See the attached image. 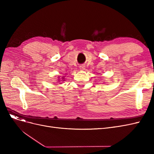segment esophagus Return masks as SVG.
<instances>
[{
  "mask_svg": "<svg viewBox=\"0 0 154 154\" xmlns=\"http://www.w3.org/2000/svg\"><path fill=\"white\" fill-rule=\"evenodd\" d=\"M85 66H83V65H82V66H80V69L81 70V71H83V70H85Z\"/></svg>",
  "mask_w": 154,
  "mask_h": 154,
  "instance_id": "1",
  "label": "esophagus"
}]
</instances>
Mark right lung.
Here are the masks:
<instances>
[{"label":"right lung","instance_id":"right-lung-1","mask_svg":"<svg viewBox=\"0 0 154 154\" xmlns=\"http://www.w3.org/2000/svg\"><path fill=\"white\" fill-rule=\"evenodd\" d=\"M63 79L64 80L63 81H65V80H64V77H62V80H60V78H58V82H60V81H62L63 80Z\"/></svg>","mask_w":154,"mask_h":154}]
</instances>
